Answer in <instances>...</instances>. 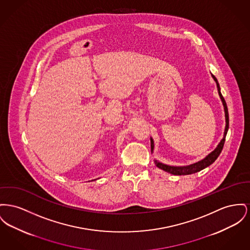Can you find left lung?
<instances>
[{"mask_svg": "<svg viewBox=\"0 0 250 250\" xmlns=\"http://www.w3.org/2000/svg\"><path fill=\"white\" fill-rule=\"evenodd\" d=\"M211 76L214 79V81L216 82V86H217V88H218V93H219V96H220L221 100L223 102L224 109H225L226 128H225V132H224V137H223L222 141L219 143V145L217 146V147L210 154H208L205 159H203L200 162H195L193 164H191V165H188V166H171V165H167V164H164L162 162L155 161L157 167H159L160 169H162V170L167 172V173H170V174L176 175V176H184V175H191V174L197 173V172L205 169L206 167L209 166L210 164H212L213 162H215L216 159L219 157L221 152H222V149H223L224 144H225V140H226V136H227V133H228V130H229V111H228L227 103H226V101H225V99H224V97H223V95L221 93L219 83H218L216 77L213 74H211ZM150 141H151V150L153 152V150H154V141H153L152 138L150 139Z\"/></svg>", "mask_w": 250, "mask_h": 250, "instance_id": "obj_1", "label": "left lung"}]
</instances>
